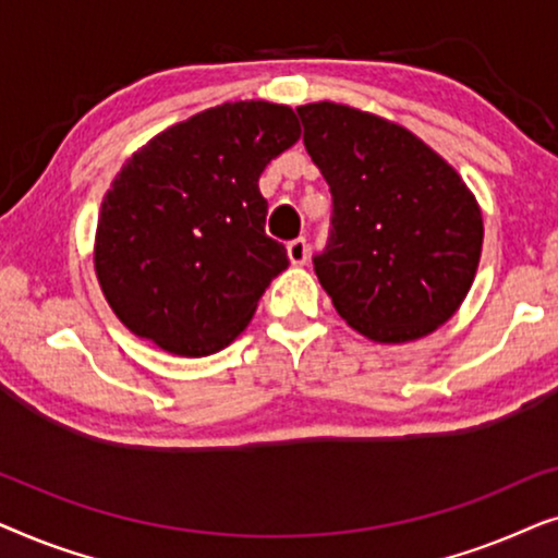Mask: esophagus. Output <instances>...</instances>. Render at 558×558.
<instances>
[{
	"label": "esophagus",
	"mask_w": 558,
	"mask_h": 558,
	"mask_svg": "<svg viewBox=\"0 0 558 558\" xmlns=\"http://www.w3.org/2000/svg\"><path fill=\"white\" fill-rule=\"evenodd\" d=\"M287 254H289V262H292L294 266L307 264V258H310V243H307V239L289 241L287 243Z\"/></svg>",
	"instance_id": "esophagus-1"
}]
</instances>
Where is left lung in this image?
Wrapping results in <instances>:
<instances>
[{
    "label": "left lung",
    "mask_w": 558,
    "mask_h": 558,
    "mask_svg": "<svg viewBox=\"0 0 558 558\" xmlns=\"http://www.w3.org/2000/svg\"><path fill=\"white\" fill-rule=\"evenodd\" d=\"M296 113L332 195L330 239L312 262L338 315L376 342L437 330L480 264L475 195L409 129L330 101Z\"/></svg>",
    "instance_id": "left-lung-1"
}]
</instances>
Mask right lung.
Instances as JSON below:
<instances>
[{
	"instance_id": "1",
	"label": "right lung",
	"mask_w": 558,
	"mask_h": 558,
	"mask_svg": "<svg viewBox=\"0 0 558 558\" xmlns=\"http://www.w3.org/2000/svg\"><path fill=\"white\" fill-rule=\"evenodd\" d=\"M300 140L289 106L235 101L157 134L101 203L96 277L134 335L203 357L239 338L287 248L266 235L264 167Z\"/></svg>"
}]
</instances>
